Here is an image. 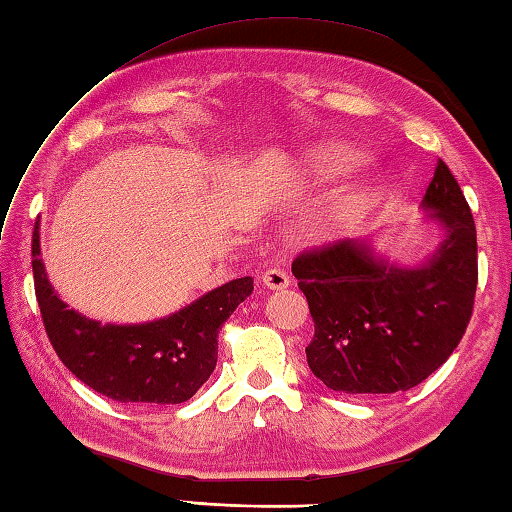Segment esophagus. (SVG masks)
Segmentation results:
<instances>
[{"label":"esophagus","mask_w":512,"mask_h":512,"mask_svg":"<svg viewBox=\"0 0 512 512\" xmlns=\"http://www.w3.org/2000/svg\"><path fill=\"white\" fill-rule=\"evenodd\" d=\"M262 284L270 290H284L290 286V277L286 270L281 268H268L266 273H262Z\"/></svg>","instance_id":"34e87169"}]
</instances>
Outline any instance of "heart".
Wrapping results in <instances>:
<instances>
[{"label": "heart", "instance_id": "heart-1", "mask_svg": "<svg viewBox=\"0 0 512 512\" xmlns=\"http://www.w3.org/2000/svg\"><path fill=\"white\" fill-rule=\"evenodd\" d=\"M361 162H363L361 151H356L354 147H347V145H321L317 149H312V154L308 156V165L312 173L323 180L343 176V173L356 169ZM376 200H378V189L369 187V184H361V187H356L350 195H345L343 204L339 206V215H336V220L345 226L358 224L361 220H365V215L369 211L374 209Z\"/></svg>", "mask_w": 512, "mask_h": 512}]
</instances>
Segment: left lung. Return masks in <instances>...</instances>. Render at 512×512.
Returning <instances> with one entry per match:
<instances>
[{
    "label": "left lung",
    "instance_id": "obj_1",
    "mask_svg": "<svg viewBox=\"0 0 512 512\" xmlns=\"http://www.w3.org/2000/svg\"><path fill=\"white\" fill-rule=\"evenodd\" d=\"M447 237L416 268L387 264L367 239L303 250L292 275L306 295L312 374L341 394H396L420 385L460 345L477 288L473 213L438 160L422 198Z\"/></svg>",
    "mask_w": 512,
    "mask_h": 512
}]
</instances>
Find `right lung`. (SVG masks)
<instances>
[{"instance_id":"obj_1","label":"right lung","mask_w":512,"mask_h":512,"mask_svg":"<svg viewBox=\"0 0 512 512\" xmlns=\"http://www.w3.org/2000/svg\"><path fill=\"white\" fill-rule=\"evenodd\" d=\"M32 275L46 334L70 372L116 402L178 405L189 400L217 363V332L253 292L242 277L206 292L171 317L112 325L85 319L52 290L39 250V222L32 233Z\"/></svg>"}]
</instances>
